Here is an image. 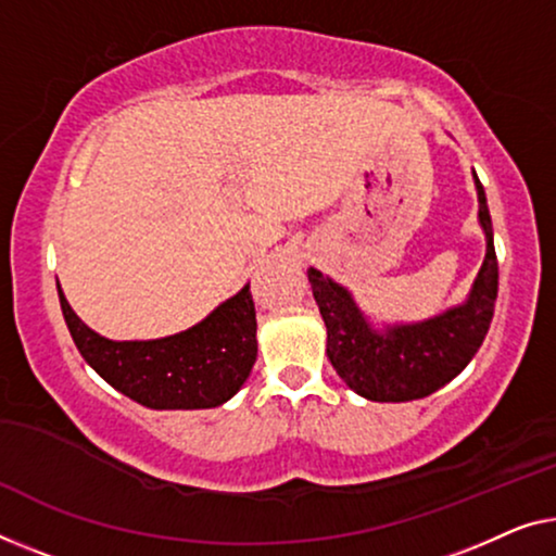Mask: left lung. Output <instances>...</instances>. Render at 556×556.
Listing matches in <instances>:
<instances>
[{
  "mask_svg": "<svg viewBox=\"0 0 556 556\" xmlns=\"http://www.w3.org/2000/svg\"><path fill=\"white\" fill-rule=\"evenodd\" d=\"M479 222L486 235V256L467 304L421 325L394 327L377 334L357 304L321 271L309 269L312 294L327 325V357L354 392L371 402H409L437 392L467 367L482 346L494 317L500 264L492 217L479 177Z\"/></svg>",
  "mask_w": 556,
  "mask_h": 556,
  "instance_id": "1",
  "label": "left lung"
}]
</instances>
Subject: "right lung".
<instances>
[{"mask_svg":"<svg viewBox=\"0 0 556 556\" xmlns=\"http://www.w3.org/2000/svg\"><path fill=\"white\" fill-rule=\"evenodd\" d=\"M60 304L81 357L104 382L149 409H210L239 392L256 362V314L250 287L197 327L152 342H112L94 334L60 285Z\"/></svg>","mask_w":556,"mask_h":556,"instance_id":"add662e5","label":"right lung"}]
</instances>
